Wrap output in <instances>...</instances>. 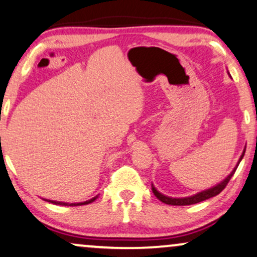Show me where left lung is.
<instances>
[{"instance_id":"1","label":"left lung","mask_w":257,"mask_h":257,"mask_svg":"<svg viewBox=\"0 0 257 257\" xmlns=\"http://www.w3.org/2000/svg\"><path fill=\"white\" fill-rule=\"evenodd\" d=\"M244 153H245V148L243 150V153L242 156H240V158L238 159V163L237 165L234 166V169L231 171V174L227 176L226 178L222 179L220 183L215 184L214 187L209 188V189H206V190H202L200 191V193L195 194V195H191V196H188V197H170V196H166L164 195V194L159 193L158 190L156 189V187L152 184V191L154 195L157 196V199L162 201V202L166 203V205H171V206H187V205H194V203H199L201 201H205L207 199H211V197L218 195L219 193H221L222 190H224V188L226 187V184L228 183V181H230L231 177H232L234 171H236L238 165H239L240 160L243 159L244 157Z\"/></svg>"}]
</instances>
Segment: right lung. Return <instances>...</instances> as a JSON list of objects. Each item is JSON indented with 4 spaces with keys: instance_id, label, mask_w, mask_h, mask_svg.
<instances>
[{
    "instance_id": "1",
    "label": "right lung",
    "mask_w": 257,
    "mask_h": 257,
    "mask_svg": "<svg viewBox=\"0 0 257 257\" xmlns=\"http://www.w3.org/2000/svg\"><path fill=\"white\" fill-rule=\"evenodd\" d=\"M97 196L92 197V199H89L87 201H83V202H76V203H69V202H62V201H54V200H48V199H44L45 201H48V202L50 203H54V205H58V206H82V205H88V203L93 202L94 200H97Z\"/></svg>"
}]
</instances>
